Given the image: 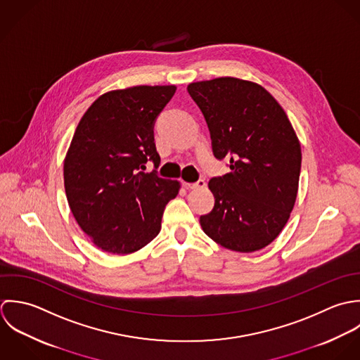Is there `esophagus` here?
<instances>
[{
  "instance_id": "esophagus-1",
  "label": "esophagus",
  "mask_w": 360,
  "mask_h": 360,
  "mask_svg": "<svg viewBox=\"0 0 360 360\" xmlns=\"http://www.w3.org/2000/svg\"><path fill=\"white\" fill-rule=\"evenodd\" d=\"M184 186H185L186 189H200V188H205V186H206V182H205V179H199L198 182H193V184L185 182Z\"/></svg>"
}]
</instances>
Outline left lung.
I'll use <instances>...</instances> for the list:
<instances>
[{"instance_id": "1", "label": "left lung", "mask_w": 360, "mask_h": 360, "mask_svg": "<svg viewBox=\"0 0 360 360\" xmlns=\"http://www.w3.org/2000/svg\"><path fill=\"white\" fill-rule=\"evenodd\" d=\"M188 91L207 122L214 157L231 168L210 179L216 202L200 225L226 249L260 250L280 235L296 200L302 153L295 131L257 83L217 77Z\"/></svg>"}]
</instances>
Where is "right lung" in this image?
Masks as SVG:
<instances>
[{"instance_id": "add662e5", "label": "right lung", "mask_w": 360, "mask_h": 360, "mask_svg": "<svg viewBox=\"0 0 360 360\" xmlns=\"http://www.w3.org/2000/svg\"><path fill=\"white\" fill-rule=\"evenodd\" d=\"M175 86H135L100 96L82 117L64 162L65 193L75 219L101 250L136 252L161 229L167 203L179 182L160 165L154 124Z\"/></svg>"}]
</instances>
